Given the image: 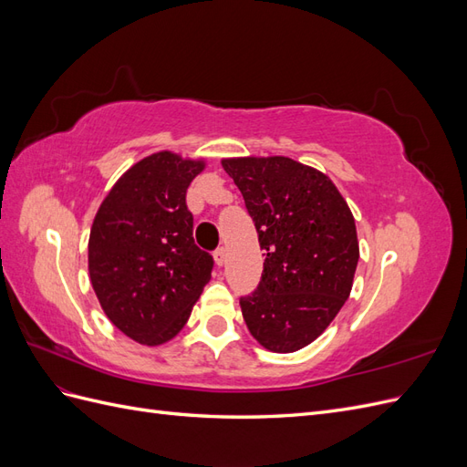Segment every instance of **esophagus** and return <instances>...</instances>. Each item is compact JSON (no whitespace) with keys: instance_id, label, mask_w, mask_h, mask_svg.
<instances>
[{"instance_id":"1","label":"esophagus","mask_w":467,"mask_h":467,"mask_svg":"<svg viewBox=\"0 0 467 467\" xmlns=\"http://www.w3.org/2000/svg\"><path fill=\"white\" fill-rule=\"evenodd\" d=\"M225 249L223 247H220V249H216V253H214V263L218 265V266H223L225 265Z\"/></svg>"}]
</instances>
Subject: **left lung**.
I'll use <instances>...</instances> for the list:
<instances>
[{
    "label": "left lung",
    "instance_id": "1",
    "mask_svg": "<svg viewBox=\"0 0 467 467\" xmlns=\"http://www.w3.org/2000/svg\"><path fill=\"white\" fill-rule=\"evenodd\" d=\"M265 249L259 288L239 300L247 329L271 352H296L329 327L360 257L355 216L319 169L285 155L222 160Z\"/></svg>",
    "mask_w": 467,
    "mask_h": 467
}]
</instances>
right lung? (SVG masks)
Returning <instances> with one entry per match:
<instances>
[{
  "label": "right lung",
  "instance_id": "1",
  "mask_svg": "<svg viewBox=\"0 0 467 467\" xmlns=\"http://www.w3.org/2000/svg\"><path fill=\"white\" fill-rule=\"evenodd\" d=\"M206 160L155 151L134 163L99 206L88 268L99 304L117 329L146 347L185 327L212 276V257L194 245L185 196Z\"/></svg>",
  "mask_w": 467,
  "mask_h": 467
}]
</instances>
